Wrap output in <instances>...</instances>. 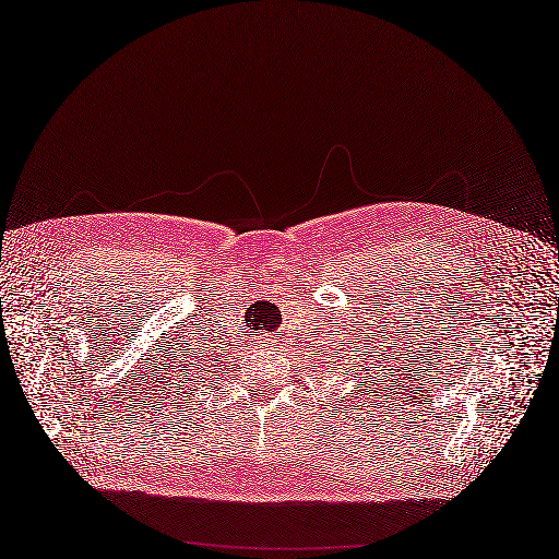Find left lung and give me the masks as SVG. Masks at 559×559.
<instances>
[{
	"label": "left lung",
	"instance_id": "1",
	"mask_svg": "<svg viewBox=\"0 0 559 559\" xmlns=\"http://www.w3.org/2000/svg\"><path fill=\"white\" fill-rule=\"evenodd\" d=\"M352 368L356 370V362H352ZM366 374H368V372H366ZM362 385H366V381H358V391H360V388H362ZM370 385H372V383L368 381V385H366V393H368V388H370Z\"/></svg>",
	"mask_w": 559,
	"mask_h": 559
}]
</instances>
